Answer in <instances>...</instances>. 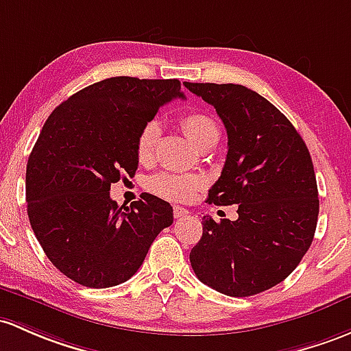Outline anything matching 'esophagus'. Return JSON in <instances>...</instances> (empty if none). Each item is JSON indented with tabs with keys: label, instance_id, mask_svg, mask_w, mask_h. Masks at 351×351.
I'll return each mask as SVG.
<instances>
[{
	"label": "esophagus",
	"instance_id": "esophagus-1",
	"mask_svg": "<svg viewBox=\"0 0 351 351\" xmlns=\"http://www.w3.org/2000/svg\"><path fill=\"white\" fill-rule=\"evenodd\" d=\"M189 214V210L186 207H180V206H174V217L176 219H180V217H186Z\"/></svg>",
	"mask_w": 351,
	"mask_h": 351
}]
</instances>
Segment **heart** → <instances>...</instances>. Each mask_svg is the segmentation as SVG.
I'll list each match as a JSON object with an SVG mask.
<instances>
[{
	"mask_svg": "<svg viewBox=\"0 0 351 351\" xmlns=\"http://www.w3.org/2000/svg\"><path fill=\"white\" fill-rule=\"evenodd\" d=\"M179 123L182 127V130L186 132L187 137L199 149L209 144H216L219 141V129H217L216 122L209 115L201 114V112H189V114L180 117ZM159 135L160 127L154 120H150V122L142 125V129L138 130L137 142H135L138 160L149 162L152 159L157 141H159ZM147 186H149L150 192L160 195V197L169 199V201L182 202L189 201L192 195L197 192L199 187L202 186V179L199 176L192 174L160 172V174L150 177Z\"/></svg>",
	"mask_w": 351,
	"mask_h": 351,
	"instance_id": "obj_1",
	"label": "heart"
}]
</instances>
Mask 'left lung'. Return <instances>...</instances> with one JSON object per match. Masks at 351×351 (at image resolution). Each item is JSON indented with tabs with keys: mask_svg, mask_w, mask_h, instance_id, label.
<instances>
[{
	"mask_svg": "<svg viewBox=\"0 0 351 351\" xmlns=\"http://www.w3.org/2000/svg\"><path fill=\"white\" fill-rule=\"evenodd\" d=\"M184 85L216 108L228 130L224 169L207 201L237 204L236 221L204 216L191 266L222 295H258L286 280L313 243L319 201L310 150L293 123L254 90Z\"/></svg>",
	"mask_w": 351,
	"mask_h": 351,
	"instance_id": "left-lung-1",
	"label": "left lung"
}]
</instances>
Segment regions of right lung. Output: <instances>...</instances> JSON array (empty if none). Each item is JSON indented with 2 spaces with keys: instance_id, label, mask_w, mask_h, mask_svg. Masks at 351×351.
Returning <instances> with one entry per match:
<instances>
[{
  "instance_id": "obj_1",
  "label": "right lung",
  "mask_w": 351,
  "mask_h": 351,
  "mask_svg": "<svg viewBox=\"0 0 351 351\" xmlns=\"http://www.w3.org/2000/svg\"><path fill=\"white\" fill-rule=\"evenodd\" d=\"M177 97L176 78L112 77L71 95L45 122L26 165V210L45 254L78 285L127 281L174 221L169 202L144 192L119 206L110 186L135 174L138 130Z\"/></svg>"
}]
</instances>
